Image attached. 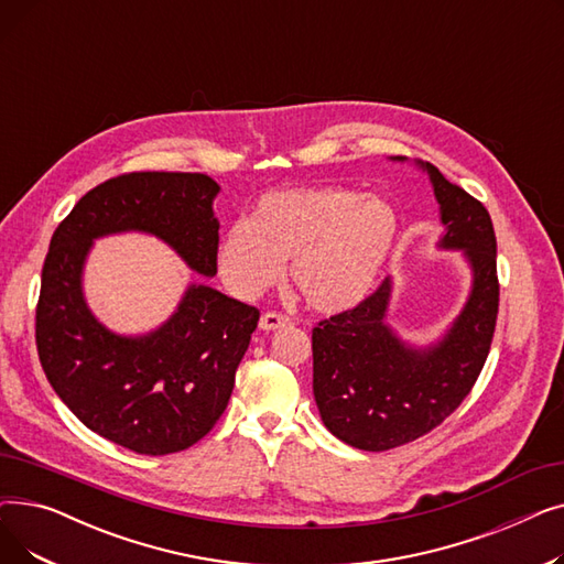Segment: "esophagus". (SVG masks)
I'll list each match as a JSON object with an SVG mask.
<instances>
[{
	"mask_svg": "<svg viewBox=\"0 0 564 564\" xmlns=\"http://www.w3.org/2000/svg\"><path fill=\"white\" fill-rule=\"evenodd\" d=\"M290 324H292V319H290L288 315H283V313H274V311L264 313V315L260 317V329H262V332L283 329V327H290Z\"/></svg>",
	"mask_w": 564,
	"mask_h": 564,
	"instance_id": "esophagus-1",
	"label": "esophagus"
}]
</instances>
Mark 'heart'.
<instances>
[{
  "label": "heart",
  "instance_id": "heart-1",
  "mask_svg": "<svg viewBox=\"0 0 564 564\" xmlns=\"http://www.w3.org/2000/svg\"><path fill=\"white\" fill-rule=\"evenodd\" d=\"M398 237V215L379 196L345 187L264 192L249 221H235L217 245L226 288L253 300L290 260L292 288L324 313L349 308L375 285Z\"/></svg>",
  "mask_w": 564,
  "mask_h": 564
}]
</instances>
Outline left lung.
Wrapping results in <instances>:
<instances>
[{
    "mask_svg": "<svg viewBox=\"0 0 564 564\" xmlns=\"http://www.w3.org/2000/svg\"><path fill=\"white\" fill-rule=\"evenodd\" d=\"M446 235L441 249H462L473 285L448 334L427 349L402 343L383 317L391 279L354 308L313 329V393L322 423L347 446L381 453L416 441L446 421L470 393L491 347L498 315L496 235L487 207L430 162Z\"/></svg>",
    "mask_w": 564,
    "mask_h": 564,
    "instance_id": "8db88e82",
    "label": "left lung"
}]
</instances>
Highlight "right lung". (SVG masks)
<instances>
[{"label": "right lung", "mask_w": 564, "mask_h": 564, "mask_svg": "<svg viewBox=\"0 0 564 564\" xmlns=\"http://www.w3.org/2000/svg\"><path fill=\"white\" fill-rule=\"evenodd\" d=\"M217 194L205 173L109 177L56 226L45 256L36 306L45 377L88 430L139 455L181 453L215 427L260 311L192 283L160 329L118 336L84 302V260L96 237L141 230L173 247L194 272L215 276Z\"/></svg>", "instance_id": "1"}]
</instances>
